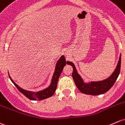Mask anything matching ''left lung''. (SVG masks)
<instances>
[{"label": "left lung", "instance_id": "8db88e82", "mask_svg": "<svg viewBox=\"0 0 125 125\" xmlns=\"http://www.w3.org/2000/svg\"><path fill=\"white\" fill-rule=\"evenodd\" d=\"M67 64L73 66V72L72 76H73V80L76 86L79 89L80 91L84 94H90V95H98V94H104L108 91L116 81L120 73V66H121V54L119 57V62H118L115 71L109 78L103 81L91 82L89 84H86L83 82V80H82L81 77L77 73L75 67L73 63L68 62Z\"/></svg>", "mask_w": 125, "mask_h": 125}]
</instances>
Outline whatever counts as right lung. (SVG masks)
Instances as JSON below:
<instances>
[{"label": "right lung", "mask_w": 125, "mask_h": 125, "mask_svg": "<svg viewBox=\"0 0 125 125\" xmlns=\"http://www.w3.org/2000/svg\"><path fill=\"white\" fill-rule=\"evenodd\" d=\"M66 63L67 62H66V60H65V57L63 56H62L58 60V62H57V64H56V69H55L54 73L53 76H52V78L50 86L48 87V88H47V89H44V90H42V91L38 92H32L27 91V90H25L24 89H21V88L17 84H16L12 81V80L11 79L10 76H9V77H10V78L12 81V82L14 83V84L15 85V87L17 88L18 90L21 94H24L25 96L27 97V98H29L31 100L33 101L42 100V99H46V98H50V97L52 96L54 94L55 91H56V89H57V82H58L59 78L60 77V74H61L62 72L64 66L66 65Z\"/></svg>", "instance_id": "right-lung-1"}]
</instances>
